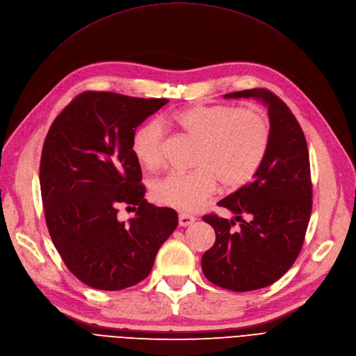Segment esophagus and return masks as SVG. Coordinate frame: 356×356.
Returning <instances> with one entry per match:
<instances>
[{"label":"esophagus","mask_w":356,"mask_h":356,"mask_svg":"<svg viewBox=\"0 0 356 356\" xmlns=\"http://www.w3.org/2000/svg\"><path fill=\"white\" fill-rule=\"evenodd\" d=\"M194 222H195V217H194V216L185 214V213H181V214H179V226L187 227V226L193 225Z\"/></svg>","instance_id":"1"}]
</instances>
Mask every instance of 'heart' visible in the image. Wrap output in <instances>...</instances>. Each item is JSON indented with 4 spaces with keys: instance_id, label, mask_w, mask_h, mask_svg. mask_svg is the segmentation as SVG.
Returning <instances> with one entry per match:
<instances>
[{
    "instance_id": "obj_1",
    "label": "heart",
    "mask_w": 356,
    "mask_h": 356,
    "mask_svg": "<svg viewBox=\"0 0 356 356\" xmlns=\"http://www.w3.org/2000/svg\"><path fill=\"white\" fill-rule=\"evenodd\" d=\"M175 124L198 142L188 174L171 172L152 185V198L179 211H195L216 191L239 188L257 174L270 142V126L259 108L194 106L174 115ZM163 130L158 120L133 134V154L146 169L163 163Z\"/></svg>"
}]
</instances>
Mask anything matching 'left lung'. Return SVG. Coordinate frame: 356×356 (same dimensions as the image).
I'll use <instances>...</instances> for the list:
<instances>
[{
    "mask_svg": "<svg viewBox=\"0 0 356 356\" xmlns=\"http://www.w3.org/2000/svg\"><path fill=\"white\" fill-rule=\"evenodd\" d=\"M225 98L261 101L268 108L270 142L252 182L217 202L241 229H231L233 218L202 217L214 229L216 242L202 255L201 269L222 289L253 291L280 280L301 250L312 214L309 150L297 118L275 94L253 88Z\"/></svg>",
    "mask_w": 356,
    "mask_h": 356,
    "instance_id": "8db88e82",
    "label": "left lung"
}]
</instances>
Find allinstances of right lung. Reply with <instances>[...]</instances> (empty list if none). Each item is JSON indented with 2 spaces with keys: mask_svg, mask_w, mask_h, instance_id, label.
<instances>
[{
  "mask_svg": "<svg viewBox=\"0 0 356 356\" xmlns=\"http://www.w3.org/2000/svg\"><path fill=\"white\" fill-rule=\"evenodd\" d=\"M168 103L114 92L79 94L50 126L40 159L46 225L67 269L104 291L145 280L178 214L145 200L133 154L136 129ZM118 205L137 211L129 224Z\"/></svg>",
  "mask_w": 356,
  "mask_h": 356,
  "instance_id": "right-lung-1",
  "label": "right lung"
}]
</instances>
